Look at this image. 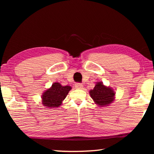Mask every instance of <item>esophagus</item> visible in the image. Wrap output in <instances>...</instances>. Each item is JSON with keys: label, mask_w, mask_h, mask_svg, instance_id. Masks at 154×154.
<instances>
[{"label": "esophagus", "mask_w": 154, "mask_h": 154, "mask_svg": "<svg viewBox=\"0 0 154 154\" xmlns=\"http://www.w3.org/2000/svg\"><path fill=\"white\" fill-rule=\"evenodd\" d=\"M83 84L80 83H75V88H77V89H82L83 88Z\"/></svg>", "instance_id": "esophagus-1"}]
</instances>
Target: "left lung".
I'll return each mask as SVG.
<instances>
[{"mask_svg": "<svg viewBox=\"0 0 154 154\" xmlns=\"http://www.w3.org/2000/svg\"><path fill=\"white\" fill-rule=\"evenodd\" d=\"M90 94L96 104L104 106L113 102L115 92L112 88L105 86L102 82H98L94 89L90 91Z\"/></svg>", "mask_w": 154, "mask_h": 154, "instance_id": "1", "label": "left lung"}]
</instances>
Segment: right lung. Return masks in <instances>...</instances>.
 Masks as SVG:
<instances>
[{
    "mask_svg": "<svg viewBox=\"0 0 154 154\" xmlns=\"http://www.w3.org/2000/svg\"><path fill=\"white\" fill-rule=\"evenodd\" d=\"M71 90V87L69 85L62 86L60 83H54L49 89L43 94V105L49 108L58 107Z\"/></svg>",
    "mask_w": 154,
    "mask_h": 154,
    "instance_id": "1",
    "label": "right lung"
}]
</instances>
